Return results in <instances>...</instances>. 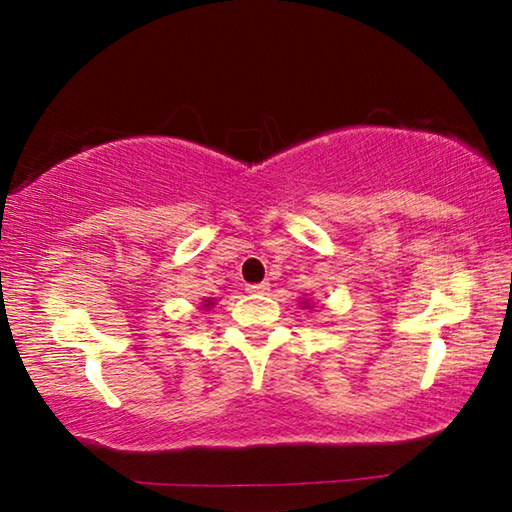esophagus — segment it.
Returning <instances> with one entry per match:
<instances>
[{
	"instance_id": "34e87169",
	"label": "esophagus",
	"mask_w": 512,
	"mask_h": 512,
	"mask_svg": "<svg viewBox=\"0 0 512 512\" xmlns=\"http://www.w3.org/2000/svg\"><path fill=\"white\" fill-rule=\"evenodd\" d=\"M249 293H268L270 291V284L268 282H261V284H249L247 286Z\"/></svg>"
}]
</instances>
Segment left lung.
<instances>
[{"mask_svg": "<svg viewBox=\"0 0 512 512\" xmlns=\"http://www.w3.org/2000/svg\"><path fill=\"white\" fill-rule=\"evenodd\" d=\"M303 310H312V303H310V300H303Z\"/></svg>", "mask_w": 512, "mask_h": 512, "instance_id": "8db88e82", "label": "left lung"}]
</instances>
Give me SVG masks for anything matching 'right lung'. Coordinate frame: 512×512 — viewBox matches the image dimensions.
Returning a JSON list of instances; mask_svg holds the SVG:
<instances>
[{
	"instance_id": "add662e5",
	"label": "right lung",
	"mask_w": 512,
	"mask_h": 512,
	"mask_svg": "<svg viewBox=\"0 0 512 512\" xmlns=\"http://www.w3.org/2000/svg\"><path fill=\"white\" fill-rule=\"evenodd\" d=\"M214 305H216L214 298H205V300H202V303H200V310H202V312H209Z\"/></svg>"
}]
</instances>
